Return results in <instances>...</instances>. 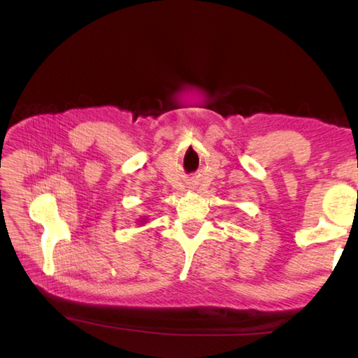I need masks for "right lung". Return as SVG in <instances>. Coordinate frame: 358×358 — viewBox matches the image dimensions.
I'll list each match as a JSON object with an SVG mask.
<instances>
[{"instance_id": "obj_1", "label": "right lung", "mask_w": 358, "mask_h": 358, "mask_svg": "<svg viewBox=\"0 0 358 358\" xmlns=\"http://www.w3.org/2000/svg\"><path fill=\"white\" fill-rule=\"evenodd\" d=\"M142 222H143V221H142Z\"/></svg>"}]
</instances>
